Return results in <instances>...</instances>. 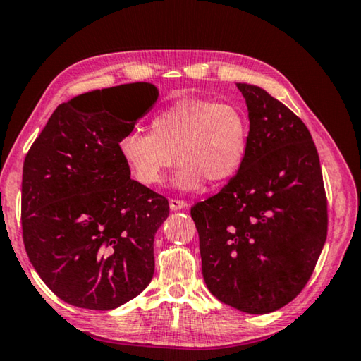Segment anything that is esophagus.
<instances>
[{"instance_id": "esophagus-1", "label": "esophagus", "mask_w": 361, "mask_h": 361, "mask_svg": "<svg viewBox=\"0 0 361 361\" xmlns=\"http://www.w3.org/2000/svg\"><path fill=\"white\" fill-rule=\"evenodd\" d=\"M169 207L171 211H180V209H187L188 204L182 200H169Z\"/></svg>"}]
</instances>
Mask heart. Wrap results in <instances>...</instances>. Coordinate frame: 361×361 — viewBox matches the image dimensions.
Masks as SVG:
<instances>
[{
	"label": "heart",
	"mask_w": 361,
	"mask_h": 361,
	"mask_svg": "<svg viewBox=\"0 0 361 361\" xmlns=\"http://www.w3.org/2000/svg\"><path fill=\"white\" fill-rule=\"evenodd\" d=\"M249 147V122L241 107L204 98L177 99L158 111L150 131L135 128L118 141V152L133 179L161 185L169 169L182 164L174 185L192 192L235 177Z\"/></svg>",
	"instance_id": "1"
}]
</instances>
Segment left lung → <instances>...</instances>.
Instances as JSON below:
<instances>
[{
	"label": "left lung",
	"instance_id": "obj_1",
	"mask_svg": "<svg viewBox=\"0 0 361 361\" xmlns=\"http://www.w3.org/2000/svg\"><path fill=\"white\" fill-rule=\"evenodd\" d=\"M249 111L243 166L192 207L209 292L247 314L274 312L312 276L326 239L319 154L300 117L262 87L236 84Z\"/></svg>",
	"mask_w": 361,
	"mask_h": 361
}]
</instances>
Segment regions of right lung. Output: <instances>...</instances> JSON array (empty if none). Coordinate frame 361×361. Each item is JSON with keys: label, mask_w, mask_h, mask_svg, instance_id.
<instances>
[{"label": "right lung", "mask_w": 361, "mask_h": 361, "mask_svg": "<svg viewBox=\"0 0 361 361\" xmlns=\"http://www.w3.org/2000/svg\"><path fill=\"white\" fill-rule=\"evenodd\" d=\"M126 88L141 104L135 118L106 111L104 90L79 94L56 107L23 163L30 262L60 300L93 311L122 306L149 286L155 233L169 216L168 200L130 179L118 152L122 136L157 103L158 88Z\"/></svg>", "instance_id": "right-lung-1"}]
</instances>
